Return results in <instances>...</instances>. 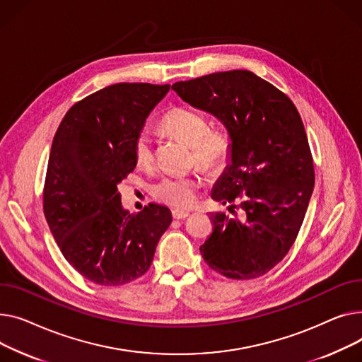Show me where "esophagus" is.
Instances as JSON below:
<instances>
[{
    "instance_id": "obj_1",
    "label": "esophagus",
    "mask_w": 362,
    "mask_h": 362,
    "mask_svg": "<svg viewBox=\"0 0 362 362\" xmlns=\"http://www.w3.org/2000/svg\"><path fill=\"white\" fill-rule=\"evenodd\" d=\"M189 216L188 210H182V209H174L173 210V218L174 219H185Z\"/></svg>"
}]
</instances>
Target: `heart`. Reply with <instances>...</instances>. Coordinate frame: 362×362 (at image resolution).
Masks as SVG:
<instances>
[{"instance_id": "1", "label": "heart", "mask_w": 362, "mask_h": 362, "mask_svg": "<svg viewBox=\"0 0 362 362\" xmlns=\"http://www.w3.org/2000/svg\"><path fill=\"white\" fill-rule=\"evenodd\" d=\"M160 127L191 147V160L204 168L206 171L216 173L228 163L232 153V136L223 125L209 127L207 118L187 106H173L168 110ZM133 155L139 168H152L155 160L153 139L147 130L137 133L133 143ZM203 184L197 173L168 175L160 178L152 187V196L162 203L174 207H189L197 200L199 189Z\"/></svg>"}]
</instances>
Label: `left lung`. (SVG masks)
<instances>
[{"mask_svg":"<svg viewBox=\"0 0 362 362\" xmlns=\"http://www.w3.org/2000/svg\"><path fill=\"white\" fill-rule=\"evenodd\" d=\"M173 89L218 117L232 136L230 165L211 199L230 204L235 218L210 214L214 232L202 256L225 278H260L288 254L313 194L314 163L300 112L284 92L247 70L177 81Z\"/></svg>","mask_w":362,"mask_h":362,"instance_id":"obj_1","label":"left lung"}]
</instances>
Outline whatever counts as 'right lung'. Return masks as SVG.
I'll list each match as a JSON object with an SVG mask.
<instances>
[{
  "mask_svg": "<svg viewBox=\"0 0 362 362\" xmlns=\"http://www.w3.org/2000/svg\"><path fill=\"white\" fill-rule=\"evenodd\" d=\"M169 84L117 83L76 102L52 140L44 214L66 260L88 281L118 286L143 276L173 222L151 203L121 206L118 184L136 168L133 143Z\"/></svg>",
  "mask_w": 362,
  "mask_h": 362,
  "instance_id": "right-lung-1",
  "label": "right lung"
}]
</instances>
